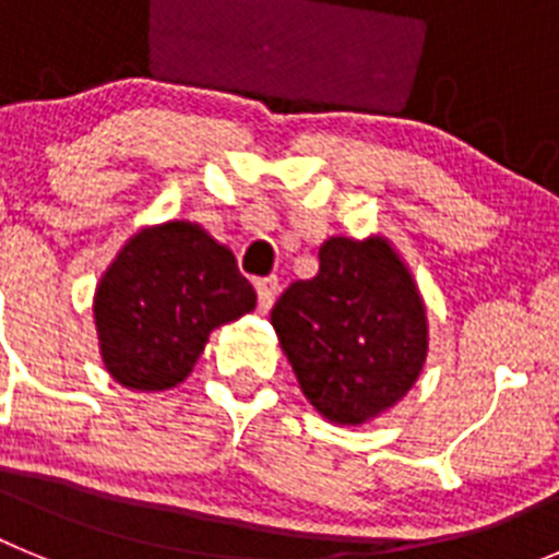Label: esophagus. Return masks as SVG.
<instances>
[{
	"mask_svg": "<svg viewBox=\"0 0 559 559\" xmlns=\"http://www.w3.org/2000/svg\"><path fill=\"white\" fill-rule=\"evenodd\" d=\"M254 288H257V305H260V310L265 313V310L274 305L276 290H280V283H276V276H265V280H257Z\"/></svg>",
	"mask_w": 559,
	"mask_h": 559,
	"instance_id": "obj_1",
	"label": "esophagus"
}]
</instances>
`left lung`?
Masks as SVG:
<instances>
[{
  "label": "left lung",
  "instance_id": "obj_1",
  "mask_svg": "<svg viewBox=\"0 0 559 559\" xmlns=\"http://www.w3.org/2000/svg\"><path fill=\"white\" fill-rule=\"evenodd\" d=\"M305 397L341 426H360L414 386L428 353L426 308L380 237H330L319 271L271 310Z\"/></svg>",
  "mask_w": 559,
  "mask_h": 559
}]
</instances>
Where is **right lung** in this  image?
I'll return each instance as SVG.
<instances>
[{"mask_svg":"<svg viewBox=\"0 0 559 559\" xmlns=\"http://www.w3.org/2000/svg\"><path fill=\"white\" fill-rule=\"evenodd\" d=\"M235 254L201 226L170 221L140 231L103 274L95 324L117 383L162 392L190 374L215 328L254 310Z\"/></svg>","mask_w":559,"mask_h":559,"instance_id":"add662e5","label":"right lung"}]
</instances>
